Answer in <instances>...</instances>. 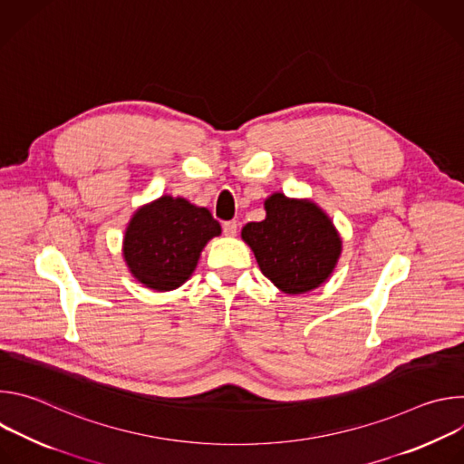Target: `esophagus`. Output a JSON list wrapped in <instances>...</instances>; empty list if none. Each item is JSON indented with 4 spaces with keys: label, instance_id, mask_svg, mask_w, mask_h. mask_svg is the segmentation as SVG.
<instances>
[{
    "label": "esophagus",
    "instance_id": "esophagus-1",
    "mask_svg": "<svg viewBox=\"0 0 464 464\" xmlns=\"http://www.w3.org/2000/svg\"><path fill=\"white\" fill-rule=\"evenodd\" d=\"M222 229H224L226 237H235L238 231V226H237V222H224Z\"/></svg>",
    "mask_w": 464,
    "mask_h": 464
}]
</instances>
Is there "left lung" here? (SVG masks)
<instances>
[{
    "instance_id": "8db88e82",
    "label": "left lung",
    "mask_w": 464,
    "mask_h": 464,
    "mask_svg": "<svg viewBox=\"0 0 464 464\" xmlns=\"http://www.w3.org/2000/svg\"><path fill=\"white\" fill-rule=\"evenodd\" d=\"M266 218L242 227L260 272L283 294L319 288L338 266L343 240L330 217L308 198L283 192L264 200Z\"/></svg>"
}]
</instances>
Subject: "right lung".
<instances>
[{"label":"right lung","instance_id":"right-lung-1","mask_svg":"<svg viewBox=\"0 0 464 464\" xmlns=\"http://www.w3.org/2000/svg\"><path fill=\"white\" fill-rule=\"evenodd\" d=\"M222 233L209 209L163 194L131 215L122 256L130 274L156 292L179 288L196 270L202 249Z\"/></svg>","mask_w":464,"mask_h":464}]
</instances>
